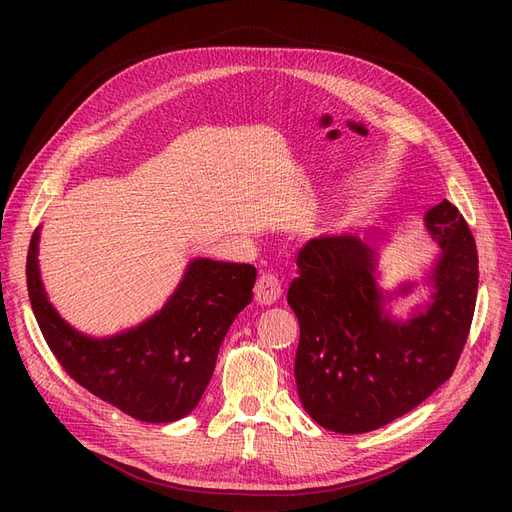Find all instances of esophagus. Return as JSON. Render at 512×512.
Instances as JSON below:
<instances>
[{
    "label": "esophagus",
    "instance_id": "1",
    "mask_svg": "<svg viewBox=\"0 0 512 512\" xmlns=\"http://www.w3.org/2000/svg\"><path fill=\"white\" fill-rule=\"evenodd\" d=\"M280 294H282V284H280V280H277V277H275L273 273L262 271V273L258 275L256 286H254V297H256V301H258L260 305H271V303H275L277 299H280Z\"/></svg>",
    "mask_w": 512,
    "mask_h": 512
}]
</instances>
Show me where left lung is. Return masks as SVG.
<instances>
[{
    "label": "left lung",
    "mask_w": 512,
    "mask_h": 512,
    "mask_svg": "<svg viewBox=\"0 0 512 512\" xmlns=\"http://www.w3.org/2000/svg\"><path fill=\"white\" fill-rule=\"evenodd\" d=\"M425 222L442 247L431 275L436 292L406 324L382 316L374 250L359 237L312 239L297 254L299 277L288 288L301 327L294 378L303 408L324 429L374 431L453 376L476 305V241L446 198Z\"/></svg>",
    "instance_id": "left-lung-1"
}]
</instances>
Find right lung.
Segmentation results:
<instances>
[{
  "mask_svg": "<svg viewBox=\"0 0 512 512\" xmlns=\"http://www.w3.org/2000/svg\"><path fill=\"white\" fill-rule=\"evenodd\" d=\"M38 230L27 252V290L38 327L66 374L91 395L145 423L190 414L213 376L224 337L252 301L256 269L194 260L160 314L106 339L76 333L46 301L38 273Z\"/></svg>",
  "mask_w": 512,
  "mask_h": 512,
  "instance_id": "obj_1",
  "label": "right lung"
}]
</instances>
